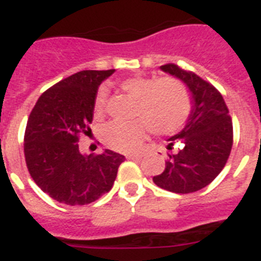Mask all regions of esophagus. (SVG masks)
I'll return each mask as SVG.
<instances>
[{
	"label": "esophagus",
	"mask_w": 261,
	"mask_h": 261,
	"mask_svg": "<svg viewBox=\"0 0 261 261\" xmlns=\"http://www.w3.org/2000/svg\"><path fill=\"white\" fill-rule=\"evenodd\" d=\"M126 158L127 159H140L142 158V155H140V153H128Z\"/></svg>",
	"instance_id": "1"
}]
</instances>
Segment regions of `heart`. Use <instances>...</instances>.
<instances>
[{"instance_id": "1", "label": "heart", "mask_w": 261, "mask_h": 261, "mask_svg": "<svg viewBox=\"0 0 261 261\" xmlns=\"http://www.w3.org/2000/svg\"><path fill=\"white\" fill-rule=\"evenodd\" d=\"M122 90L138 99L137 121L131 123L113 122L105 126L102 139L115 151L130 152L139 148L151 128L156 135H172L184 127L192 110L189 93L184 84L173 77L153 79L146 76L127 77L121 81ZM106 89L101 88L94 98V112L102 114Z\"/></svg>"}]
</instances>
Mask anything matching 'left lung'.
<instances>
[{"instance_id":"1","label":"left lung","mask_w":261,"mask_h":261,"mask_svg":"<svg viewBox=\"0 0 261 261\" xmlns=\"http://www.w3.org/2000/svg\"><path fill=\"white\" fill-rule=\"evenodd\" d=\"M187 85L192 110L185 127L168 139L171 151L163 173L153 176L162 189L187 194L202 189L227 163L232 147V122L221 93L212 84L176 64L160 67Z\"/></svg>"}]
</instances>
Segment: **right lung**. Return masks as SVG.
<instances>
[{
    "label": "right lung",
    "instance_id": "right-lung-1",
    "mask_svg": "<svg viewBox=\"0 0 261 261\" xmlns=\"http://www.w3.org/2000/svg\"><path fill=\"white\" fill-rule=\"evenodd\" d=\"M109 71H81L43 93L24 131V159L35 184L65 205H88L113 188L124 156L110 149L83 155L79 138L92 133L94 98Z\"/></svg>",
    "mask_w": 261,
    "mask_h": 261
}]
</instances>
